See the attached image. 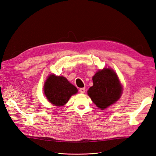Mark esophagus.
Returning a JSON list of instances; mask_svg holds the SVG:
<instances>
[{"instance_id": "obj_1", "label": "esophagus", "mask_w": 156, "mask_h": 156, "mask_svg": "<svg viewBox=\"0 0 156 156\" xmlns=\"http://www.w3.org/2000/svg\"><path fill=\"white\" fill-rule=\"evenodd\" d=\"M85 91H86V90H85L84 88H81L79 89V92L80 93H82V94H84L85 92Z\"/></svg>"}]
</instances>
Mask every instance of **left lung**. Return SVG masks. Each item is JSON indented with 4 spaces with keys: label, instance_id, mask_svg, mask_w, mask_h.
<instances>
[{
    "label": "left lung",
    "instance_id": "obj_1",
    "mask_svg": "<svg viewBox=\"0 0 156 156\" xmlns=\"http://www.w3.org/2000/svg\"><path fill=\"white\" fill-rule=\"evenodd\" d=\"M93 86L88 90V95L93 103L104 110L119 100L122 93V86L112 69H99L92 77Z\"/></svg>",
    "mask_w": 156,
    "mask_h": 156
}]
</instances>
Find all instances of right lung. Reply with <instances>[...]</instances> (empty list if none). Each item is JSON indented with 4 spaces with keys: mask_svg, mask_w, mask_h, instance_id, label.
<instances>
[{
    "mask_svg": "<svg viewBox=\"0 0 156 156\" xmlns=\"http://www.w3.org/2000/svg\"><path fill=\"white\" fill-rule=\"evenodd\" d=\"M78 92L77 88L62 76L51 74L44 86V93L48 101L57 106L65 105L70 97Z\"/></svg>",
    "mask_w": 156,
    "mask_h": 156,
    "instance_id": "1",
    "label": "right lung"
}]
</instances>
